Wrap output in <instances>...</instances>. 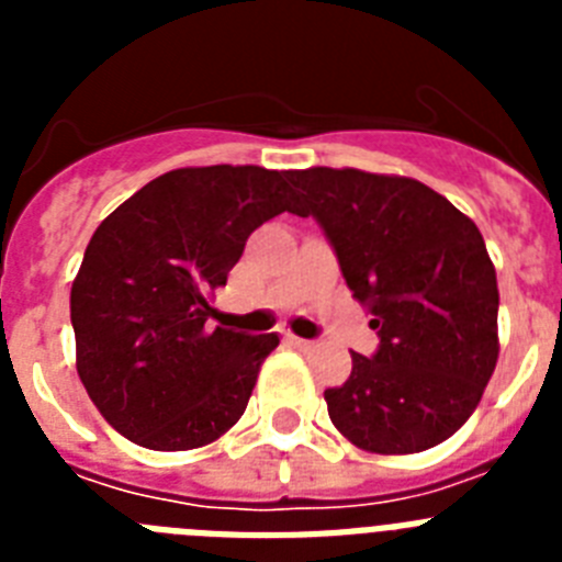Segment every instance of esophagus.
I'll list each match as a JSON object with an SVG mask.
<instances>
[{"instance_id":"34e87169","label":"esophagus","mask_w":562,"mask_h":562,"mask_svg":"<svg viewBox=\"0 0 562 562\" xmlns=\"http://www.w3.org/2000/svg\"><path fill=\"white\" fill-rule=\"evenodd\" d=\"M286 340H290L292 346H295V349H301V351H310V349H315V340H306V337L286 335Z\"/></svg>"}]
</instances>
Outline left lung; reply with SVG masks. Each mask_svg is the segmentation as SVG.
I'll return each instance as SVG.
<instances>
[{"instance_id":"left-lung-1","label":"left lung","mask_w":562,"mask_h":562,"mask_svg":"<svg viewBox=\"0 0 562 562\" xmlns=\"http://www.w3.org/2000/svg\"><path fill=\"white\" fill-rule=\"evenodd\" d=\"M297 216H315L351 295L380 335L326 389L329 419L380 456L436 448L470 419L498 362V281L484 236L434 188L400 173L290 171Z\"/></svg>"}]
</instances>
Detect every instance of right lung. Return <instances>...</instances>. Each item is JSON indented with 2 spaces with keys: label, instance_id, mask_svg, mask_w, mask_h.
<instances>
[{
  "label": "right lung",
  "instance_id": "right-lung-1",
  "mask_svg": "<svg viewBox=\"0 0 562 562\" xmlns=\"http://www.w3.org/2000/svg\"><path fill=\"white\" fill-rule=\"evenodd\" d=\"M286 180L261 166L177 168L89 238L69 292L78 376L134 445L205 448L245 414L278 335L211 329V295L256 227L297 211Z\"/></svg>",
  "mask_w": 562,
  "mask_h": 562
}]
</instances>
